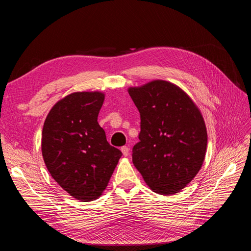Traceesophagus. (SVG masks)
I'll use <instances>...</instances> for the list:
<instances>
[{"label":"esophagus","mask_w":251,"mask_h":251,"mask_svg":"<svg viewBox=\"0 0 251 251\" xmlns=\"http://www.w3.org/2000/svg\"><path fill=\"white\" fill-rule=\"evenodd\" d=\"M128 151H130V149H128V148L126 147V146L121 148V151H123L124 156H127V155H128Z\"/></svg>","instance_id":"esophagus-1"}]
</instances>
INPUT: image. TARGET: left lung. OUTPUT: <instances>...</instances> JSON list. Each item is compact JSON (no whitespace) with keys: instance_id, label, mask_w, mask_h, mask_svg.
Here are the masks:
<instances>
[{"instance_id":"obj_1","label":"left lung","mask_w":251,"mask_h":251,"mask_svg":"<svg viewBox=\"0 0 251 251\" xmlns=\"http://www.w3.org/2000/svg\"><path fill=\"white\" fill-rule=\"evenodd\" d=\"M140 113L139 142L133 163L151 191L183 189L200 171L207 147L202 114L183 90L165 80L128 88Z\"/></svg>"}]
</instances>
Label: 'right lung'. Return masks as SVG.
<instances>
[{
  "label": "right lung",
  "instance_id": "obj_1",
  "mask_svg": "<svg viewBox=\"0 0 251 251\" xmlns=\"http://www.w3.org/2000/svg\"><path fill=\"white\" fill-rule=\"evenodd\" d=\"M103 100L97 91L69 94L53 105L43 127L42 154L50 175L82 202L100 198L123 155L97 123Z\"/></svg>",
  "mask_w": 251,
  "mask_h": 251
}]
</instances>
